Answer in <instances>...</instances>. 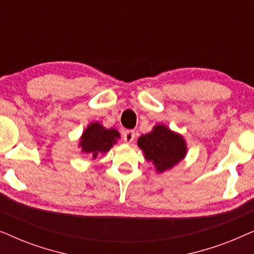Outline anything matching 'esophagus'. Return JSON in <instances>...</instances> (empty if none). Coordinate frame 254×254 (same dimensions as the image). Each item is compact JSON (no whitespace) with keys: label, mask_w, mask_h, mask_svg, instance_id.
Listing matches in <instances>:
<instances>
[{"label":"esophagus","mask_w":254,"mask_h":254,"mask_svg":"<svg viewBox=\"0 0 254 254\" xmlns=\"http://www.w3.org/2000/svg\"><path fill=\"white\" fill-rule=\"evenodd\" d=\"M123 137H124L125 142L130 143V142H133L135 138V131L134 130H125L123 134Z\"/></svg>","instance_id":"34e87169"}]
</instances>
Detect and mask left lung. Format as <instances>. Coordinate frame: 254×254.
<instances>
[{
	"instance_id": "8db88e82",
	"label": "left lung",
	"mask_w": 254,
	"mask_h": 254,
	"mask_svg": "<svg viewBox=\"0 0 254 254\" xmlns=\"http://www.w3.org/2000/svg\"><path fill=\"white\" fill-rule=\"evenodd\" d=\"M137 145L148 162H152L156 171L162 173L185 158L187 147L184 137L164 125H157L150 133L141 135Z\"/></svg>"
}]
</instances>
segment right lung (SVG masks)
I'll use <instances>...</instances> for the list:
<instances>
[{
	"label": "right lung",
	"instance_id": "1",
	"mask_svg": "<svg viewBox=\"0 0 254 254\" xmlns=\"http://www.w3.org/2000/svg\"><path fill=\"white\" fill-rule=\"evenodd\" d=\"M120 138L119 131L114 128L107 129L99 123L90 124L79 140V147L84 154L96 159L99 154H105Z\"/></svg>",
	"mask_w": 254,
	"mask_h": 254
}]
</instances>
